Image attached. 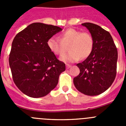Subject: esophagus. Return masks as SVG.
Wrapping results in <instances>:
<instances>
[{"instance_id":"esophagus-1","label":"esophagus","mask_w":126,"mask_h":126,"mask_svg":"<svg viewBox=\"0 0 126 126\" xmlns=\"http://www.w3.org/2000/svg\"><path fill=\"white\" fill-rule=\"evenodd\" d=\"M71 66H72V65H70V64H66V67H67V69L70 68V67H71Z\"/></svg>"}]
</instances>
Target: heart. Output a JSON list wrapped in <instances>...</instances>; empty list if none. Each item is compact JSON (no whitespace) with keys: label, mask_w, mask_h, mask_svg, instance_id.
Instances as JSON below:
<instances>
[{"label":"heart","mask_w":126,"mask_h":126,"mask_svg":"<svg viewBox=\"0 0 126 126\" xmlns=\"http://www.w3.org/2000/svg\"><path fill=\"white\" fill-rule=\"evenodd\" d=\"M47 45L52 53L57 55L63 54L69 46V52L60 57L61 61L69 63L88 57L93 52L94 40L88 32L69 28L60 34L59 40L53 36L50 38Z\"/></svg>","instance_id":"obj_1"}]
</instances>
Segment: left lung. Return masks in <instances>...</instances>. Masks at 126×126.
I'll return each instance as SVG.
<instances>
[{"instance_id": "8db88e82", "label": "left lung", "mask_w": 126, "mask_h": 126, "mask_svg": "<svg viewBox=\"0 0 126 126\" xmlns=\"http://www.w3.org/2000/svg\"><path fill=\"white\" fill-rule=\"evenodd\" d=\"M94 40L91 55L77 64L80 73L73 79L79 92L95 96L105 92L112 85L117 73V50L110 34L100 26L83 23Z\"/></svg>"}]
</instances>
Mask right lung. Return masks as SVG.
<instances>
[{"instance_id":"obj_1","label":"right lung","mask_w":126,"mask_h":126,"mask_svg":"<svg viewBox=\"0 0 126 126\" xmlns=\"http://www.w3.org/2000/svg\"><path fill=\"white\" fill-rule=\"evenodd\" d=\"M56 26L34 23L17 33L12 43L9 62L13 79L24 94L32 98L46 96L56 87L64 62L48 48L50 37L62 31Z\"/></svg>"}]
</instances>
